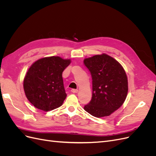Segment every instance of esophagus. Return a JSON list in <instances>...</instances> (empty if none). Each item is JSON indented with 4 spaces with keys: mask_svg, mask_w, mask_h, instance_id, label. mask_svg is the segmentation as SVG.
<instances>
[{
    "mask_svg": "<svg viewBox=\"0 0 156 156\" xmlns=\"http://www.w3.org/2000/svg\"><path fill=\"white\" fill-rule=\"evenodd\" d=\"M71 92H72V93H74V94L77 93L78 92V90L77 89H72V90H71Z\"/></svg>",
    "mask_w": 156,
    "mask_h": 156,
    "instance_id": "obj_1",
    "label": "esophagus"
}]
</instances>
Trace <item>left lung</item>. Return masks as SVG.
<instances>
[{
    "label": "left lung",
    "instance_id": "left-lung-1",
    "mask_svg": "<svg viewBox=\"0 0 156 156\" xmlns=\"http://www.w3.org/2000/svg\"><path fill=\"white\" fill-rule=\"evenodd\" d=\"M84 64L92 79V97L84 109L97 118L109 116L126 100L128 83L125 70L106 54L85 58Z\"/></svg>",
    "mask_w": 156,
    "mask_h": 156
}]
</instances>
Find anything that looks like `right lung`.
<instances>
[{
  "label": "right lung",
  "mask_w": 156,
  "mask_h": 156,
  "mask_svg": "<svg viewBox=\"0 0 156 156\" xmlns=\"http://www.w3.org/2000/svg\"><path fill=\"white\" fill-rule=\"evenodd\" d=\"M70 63L69 59L53 56L32 64L24 78L23 88L28 100L35 107L49 111L62 105L67 96L62 72Z\"/></svg>",
  "instance_id": "right-lung-1"
}]
</instances>
